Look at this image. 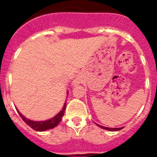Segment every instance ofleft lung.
<instances>
[{
	"instance_id": "obj_1",
	"label": "left lung",
	"mask_w": 157,
	"mask_h": 157,
	"mask_svg": "<svg viewBox=\"0 0 157 157\" xmlns=\"http://www.w3.org/2000/svg\"><path fill=\"white\" fill-rule=\"evenodd\" d=\"M98 125V124H97ZM98 127H101L102 129H105V130H112V131H116V130H121V129H123V127H120V128H110V127H102V126L101 125H98Z\"/></svg>"
}]
</instances>
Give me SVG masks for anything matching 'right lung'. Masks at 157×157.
<instances>
[{
    "mask_svg": "<svg viewBox=\"0 0 157 157\" xmlns=\"http://www.w3.org/2000/svg\"><path fill=\"white\" fill-rule=\"evenodd\" d=\"M65 108H66V103H64L63 105V108L60 112L58 113L57 115L54 116L53 118L50 119V120H45V121H33V120H30L27 119L26 117L23 116V115L19 112L18 109L17 112H19V115L20 116V117L22 118V120L27 123V125L30 126L33 130H36V131H45V130H49V129H52L54 127H56V126L60 123L62 120V117L64 115V111Z\"/></svg>",
    "mask_w": 157,
    "mask_h": 157,
    "instance_id": "1",
    "label": "right lung"
}]
</instances>
